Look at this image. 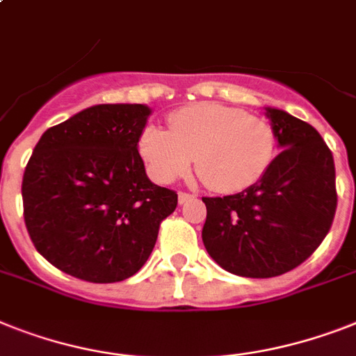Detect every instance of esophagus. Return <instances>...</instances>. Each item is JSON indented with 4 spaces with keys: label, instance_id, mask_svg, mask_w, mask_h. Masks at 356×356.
I'll return each instance as SVG.
<instances>
[{
    "label": "esophagus",
    "instance_id": "34e87169",
    "mask_svg": "<svg viewBox=\"0 0 356 356\" xmlns=\"http://www.w3.org/2000/svg\"><path fill=\"white\" fill-rule=\"evenodd\" d=\"M193 198H195V195H189V193H178V202H180V204H187V202Z\"/></svg>",
    "mask_w": 356,
    "mask_h": 356
}]
</instances>
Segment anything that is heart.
<instances>
[{"label": "heart", "mask_w": 356, "mask_h": 356, "mask_svg": "<svg viewBox=\"0 0 356 356\" xmlns=\"http://www.w3.org/2000/svg\"><path fill=\"white\" fill-rule=\"evenodd\" d=\"M169 131L145 127L138 151L158 184L187 175L193 158L198 176L214 193L233 195L269 171L277 136L271 123L220 104H193L169 116Z\"/></svg>", "instance_id": "1"}]
</instances>
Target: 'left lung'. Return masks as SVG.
<instances>
[{"label":"left lung","mask_w":356,"mask_h":356,"mask_svg":"<svg viewBox=\"0 0 356 356\" xmlns=\"http://www.w3.org/2000/svg\"><path fill=\"white\" fill-rule=\"evenodd\" d=\"M280 154L262 180L238 195L202 198V240L214 262L248 278H271L305 262L337 211L334 161L309 123L267 108Z\"/></svg>","instance_id":"left-lung-1"}]
</instances>
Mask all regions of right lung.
<instances>
[{"mask_svg":"<svg viewBox=\"0 0 356 356\" xmlns=\"http://www.w3.org/2000/svg\"><path fill=\"white\" fill-rule=\"evenodd\" d=\"M151 108L94 105L47 129L22 184L23 218L34 248L60 271L113 284L142 269L175 191L145 175L138 140Z\"/></svg>","mask_w":356,"mask_h":356,"instance_id":"add662e5","label":"right lung"}]
</instances>
